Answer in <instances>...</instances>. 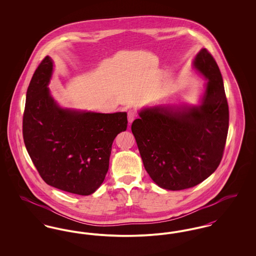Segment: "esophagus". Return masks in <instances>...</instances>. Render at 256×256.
Returning a JSON list of instances; mask_svg holds the SVG:
<instances>
[{"instance_id": "34e87169", "label": "esophagus", "mask_w": 256, "mask_h": 256, "mask_svg": "<svg viewBox=\"0 0 256 256\" xmlns=\"http://www.w3.org/2000/svg\"><path fill=\"white\" fill-rule=\"evenodd\" d=\"M135 117H136V113L134 112V110H130V111L128 112V120L130 124H132V122H134Z\"/></svg>"}]
</instances>
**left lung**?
Instances as JSON below:
<instances>
[{
	"instance_id": "8db88e82",
	"label": "left lung",
	"mask_w": 256,
	"mask_h": 256,
	"mask_svg": "<svg viewBox=\"0 0 256 256\" xmlns=\"http://www.w3.org/2000/svg\"><path fill=\"white\" fill-rule=\"evenodd\" d=\"M192 66L206 80L198 104L145 108L132 124L145 169L166 190L191 188L211 176L228 132V104L216 61L202 49Z\"/></svg>"
}]
</instances>
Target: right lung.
Listing matches in <instances>:
<instances>
[{"mask_svg": "<svg viewBox=\"0 0 256 256\" xmlns=\"http://www.w3.org/2000/svg\"><path fill=\"white\" fill-rule=\"evenodd\" d=\"M54 61L46 56L26 91L23 136L43 180L76 195L93 194L108 170L112 143L126 130V112L63 108L48 87Z\"/></svg>", "mask_w": 256, "mask_h": 256, "instance_id": "obj_1", "label": "right lung"}]
</instances>
